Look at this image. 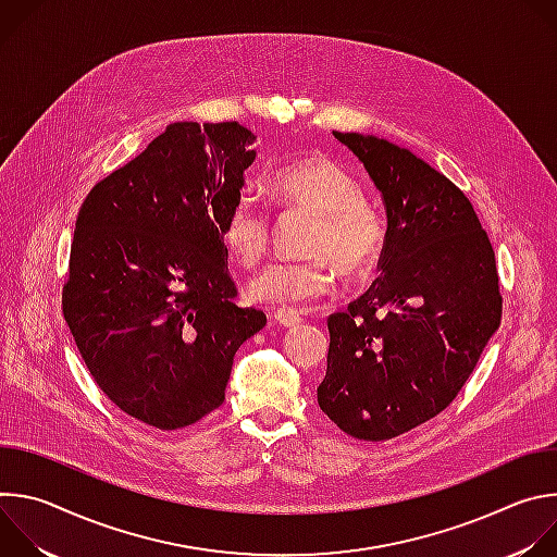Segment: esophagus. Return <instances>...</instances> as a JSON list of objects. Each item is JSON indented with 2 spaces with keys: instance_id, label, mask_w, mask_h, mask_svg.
<instances>
[{
  "instance_id": "34e87169",
  "label": "esophagus",
  "mask_w": 557,
  "mask_h": 557,
  "mask_svg": "<svg viewBox=\"0 0 557 557\" xmlns=\"http://www.w3.org/2000/svg\"><path fill=\"white\" fill-rule=\"evenodd\" d=\"M275 322L280 324V326H284V329H297L304 320H301V314L299 312H295V310H286V308H280V310H275Z\"/></svg>"
}]
</instances>
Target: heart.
Instances as JSON below:
<instances>
[{"mask_svg":"<svg viewBox=\"0 0 557 557\" xmlns=\"http://www.w3.org/2000/svg\"><path fill=\"white\" fill-rule=\"evenodd\" d=\"M269 191L282 205L317 215L306 260H280L249 284L258 304L286 310L331 295L339 275H368L385 247V222L366 200L361 183L333 158L310 156L277 170ZM222 240L243 267H256L269 251L271 215L251 194H240L222 222Z\"/></svg>","mask_w":557,"mask_h":557,"instance_id":"heart-1","label":"heart"}]
</instances>
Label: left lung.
Segmentation results:
<instances>
[{"instance_id": "8db88e82", "label": "left lung", "mask_w": 557, "mask_h": 557, "mask_svg": "<svg viewBox=\"0 0 557 557\" xmlns=\"http://www.w3.org/2000/svg\"><path fill=\"white\" fill-rule=\"evenodd\" d=\"M381 191V277L329 317L317 404L346 434L385 441L443 412L500 326L490 237L467 196L410 149L333 132Z\"/></svg>"}]
</instances>
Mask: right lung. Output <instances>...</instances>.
<instances>
[{
  "label": "right lung",
  "instance_id": "right-lung-1",
  "mask_svg": "<svg viewBox=\"0 0 557 557\" xmlns=\"http://www.w3.org/2000/svg\"><path fill=\"white\" fill-rule=\"evenodd\" d=\"M253 143L235 121L172 123L78 211L63 317L108 399L151 428L220 408L237 348L267 326L233 301L222 240Z\"/></svg>",
  "mask_w": 557,
  "mask_h": 557
}]
</instances>
